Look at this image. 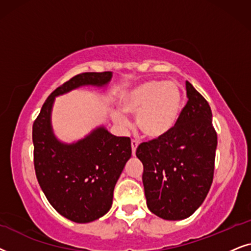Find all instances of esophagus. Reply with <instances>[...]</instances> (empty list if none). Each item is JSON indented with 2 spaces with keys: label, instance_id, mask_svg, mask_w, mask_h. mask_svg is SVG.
Masks as SVG:
<instances>
[{
  "label": "esophagus",
  "instance_id": "esophagus-1",
  "mask_svg": "<svg viewBox=\"0 0 251 251\" xmlns=\"http://www.w3.org/2000/svg\"><path fill=\"white\" fill-rule=\"evenodd\" d=\"M131 146H132V155H133V156H135L136 148H138V146H139V142L136 141V140H132V142H131Z\"/></svg>",
  "mask_w": 251,
  "mask_h": 251
}]
</instances>
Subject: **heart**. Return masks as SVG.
Segmentation results:
<instances>
[{
	"label": "heart",
	"mask_w": 251,
	"mask_h": 251,
	"mask_svg": "<svg viewBox=\"0 0 251 251\" xmlns=\"http://www.w3.org/2000/svg\"><path fill=\"white\" fill-rule=\"evenodd\" d=\"M119 106L124 113L136 115V126L143 134L160 138L178 123L182 106L181 88L172 80H149L123 92ZM121 112H112L113 122L120 127H127L129 120Z\"/></svg>",
	"instance_id": "heart-1"
}]
</instances>
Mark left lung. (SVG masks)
<instances>
[{
	"mask_svg": "<svg viewBox=\"0 0 251 251\" xmlns=\"http://www.w3.org/2000/svg\"><path fill=\"white\" fill-rule=\"evenodd\" d=\"M187 104L168 134L136 149L143 164L147 206L165 220H182L198 210L213 179L217 133L206 100L186 81Z\"/></svg>",
	"mask_w": 251,
	"mask_h": 251,
	"instance_id": "8db88e82",
	"label": "left lung"
}]
</instances>
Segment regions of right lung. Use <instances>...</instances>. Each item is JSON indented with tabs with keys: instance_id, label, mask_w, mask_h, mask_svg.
Masks as SVG:
<instances>
[{
	"instance_id": "1",
	"label": "right lung",
	"mask_w": 251,
	"mask_h": 251,
	"mask_svg": "<svg viewBox=\"0 0 251 251\" xmlns=\"http://www.w3.org/2000/svg\"><path fill=\"white\" fill-rule=\"evenodd\" d=\"M111 78V72L73 76L49 95L33 124L39 185L52 208L75 223L94 222L111 208L113 189L132 156L131 140L113 135L101 125L78 141L63 142L52 129L53 102L80 87L104 88Z\"/></svg>"
}]
</instances>
